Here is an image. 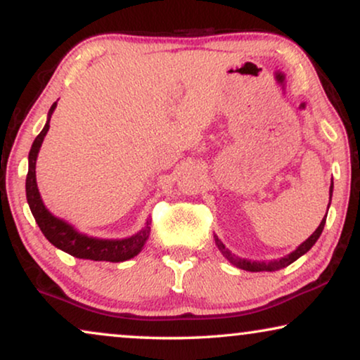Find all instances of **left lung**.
Instances as JSON below:
<instances>
[{
    "label": "left lung",
    "instance_id": "left-lung-1",
    "mask_svg": "<svg viewBox=\"0 0 360 360\" xmlns=\"http://www.w3.org/2000/svg\"><path fill=\"white\" fill-rule=\"evenodd\" d=\"M333 188H334V185H333V180H331V186H329V201H331V196H333ZM328 208H329V206H328ZM326 216H328V213H326ZM326 216H324L321 223H319L316 231H314V233L309 236V238L304 240V243L300 244L298 248L293 250V252H290L288 255H285V257H282V259L270 260V262H264V260H262V262H259V260H248V259L238 257V255L231 252V250L226 248L223 243H221V239L218 238V236H214V243H216V245H218V249L221 250V254H223L224 257L228 259L231 264L236 265L238 269L248 270V272H275V270H280V269L287 267V265H290V264H293L295 260L302 257L303 254H307L308 250L313 248L314 243H316V240L319 239V236H321V233H323L324 223H326Z\"/></svg>",
    "mask_w": 360,
    "mask_h": 360
}]
</instances>
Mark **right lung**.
Returning <instances> with one entry per match:
<instances>
[{"label":"right lung","mask_w":360,"mask_h":360,"mask_svg":"<svg viewBox=\"0 0 360 360\" xmlns=\"http://www.w3.org/2000/svg\"><path fill=\"white\" fill-rule=\"evenodd\" d=\"M57 108V101L53 103L49 110L47 122L44 126L36 139L32 142L31 150H29V170L26 176V198L27 205L31 208V213L36 219L39 228H41L42 234L46 236L49 243L56 245L57 249L63 250V252L73 255L77 259H88V260H106V262H124L136 257L144 248L146 240L149 239L150 234V223L149 219L146 221V226L139 233L129 236L124 239H101L93 238V236L83 234L80 231L73 228L70 223L63 221L57 216H53L47 206L44 205L42 196L39 193L37 180H36V162L39 150L46 137L49 127H51V117Z\"/></svg>","instance_id":"add662e5"}]
</instances>
